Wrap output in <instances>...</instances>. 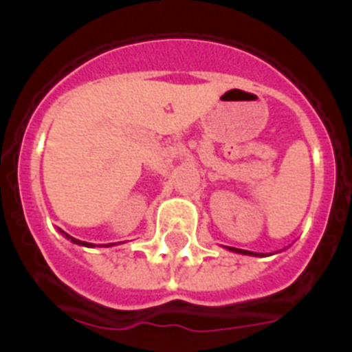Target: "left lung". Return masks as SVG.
Segmentation results:
<instances>
[{"instance_id": "obj_1", "label": "left lung", "mask_w": 352, "mask_h": 352, "mask_svg": "<svg viewBox=\"0 0 352 352\" xmlns=\"http://www.w3.org/2000/svg\"><path fill=\"white\" fill-rule=\"evenodd\" d=\"M231 250H234V252H239V254H252V252H247V250H239V248H231ZM252 256H254V254H252Z\"/></svg>"}]
</instances>
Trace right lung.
Masks as SVG:
<instances>
[{
	"instance_id": "1",
	"label": "right lung",
	"mask_w": 352,
	"mask_h": 352,
	"mask_svg": "<svg viewBox=\"0 0 352 352\" xmlns=\"http://www.w3.org/2000/svg\"><path fill=\"white\" fill-rule=\"evenodd\" d=\"M67 238H68V239H72V241H74V243H77V245H84V247H95V245L86 243V241H79V239L72 238V236H68V234H67ZM105 247H109V245H105Z\"/></svg>"
}]
</instances>
